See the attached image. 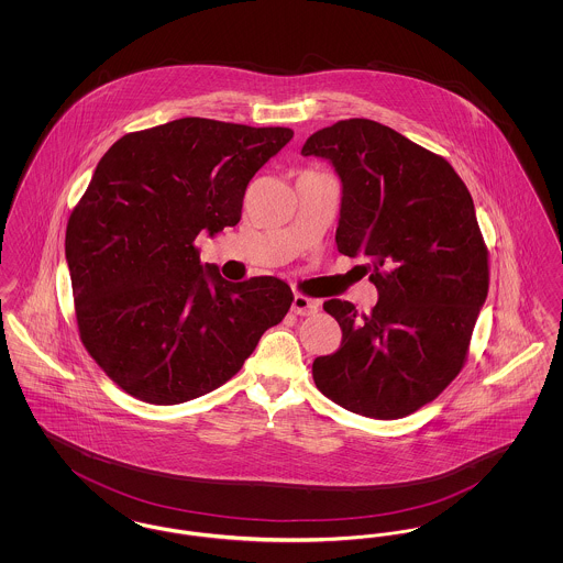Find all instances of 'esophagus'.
<instances>
[{
	"label": "esophagus",
	"instance_id": "obj_1",
	"mask_svg": "<svg viewBox=\"0 0 563 563\" xmlns=\"http://www.w3.org/2000/svg\"><path fill=\"white\" fill-rule=\"evenodd\" d=\"M291 310H294L297 317H312V314L319 312V301H317V299H310V297H306V295L295 294Z\"/></svg>",
	"mask_w": 563,
	"mask_h": 563
}]
</instances>
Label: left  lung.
Returning a JSON list of instances; mask_svg holds the SVG:
<instances>
[{"mask_svg":"<svg viewBox=\"0 0 563 563\" xmlns=\"http://www.w3.org/2000/svg\"><path fill=\"white\" fill-rule=\"evenodd\" d=\"M301 156L331 162L342 181L338 251L377 289L372 314L322 303L342 346L312 363L314 384L344 409L397 420L437 399L460 374L487 287L475 205L452 164L365 118L312 134Z\"/></svg>","mask_w":563,"mask_h":563,"instance_id":"obj_1","label":"left lung"}]
</instances>
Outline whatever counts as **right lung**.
Segmentation results:
<instances>
[{
    "label": "right lung",
    "mask_w": 563,
    "mask_h": 563,
    "mask_svg": "<svg viewBox=\"0 0 563 563\" xmlns=\"http://www.w3.org/2000/svg\"><path fill=\"white\" fill-rule=\"evenodd\" d=\"M294 136L181 118L124 134L95 168L65 234L84 349L134 399L177 405L241 372L291 308L274 276L225 280L196 236L241 221L253 175Z\"/></svg>",
    "instance_id": "right-lung-1"
}]
</instances>
